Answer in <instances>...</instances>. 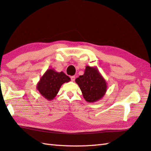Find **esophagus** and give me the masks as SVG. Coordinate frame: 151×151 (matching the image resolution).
I'll list each match as a JSON object with an SVG mask.
<instances>
[{"label":"esophagus","mask_w":151,"mask_h":151,"mask_svg":"<svg viewBox=\"0 0 151 151\" xmlns=\"http://www.w3.org/2000/svg\"><path fill=\"white\" fill-rule=\"evenodd\" d=\"M70 79H71L72 81H75V76H70Z\"/></svg>","instance_id":"34e87169"}]
</instances>
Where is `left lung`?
<instances>
[{"label":"left lung","instance_id":"1","mask_svg":"<svg viewBox=\"0 0 151 151\" xmlns=\"http://www.w3.org/2000/svg\"><path fill=\"white\" fill-rule=\"evenodd\" d=\"M85 100L97 102L104 97L107 91V83L97 67H86L84 73L76 78Z\"/></svg>","mask_w":151,"mask_h":151}]
</instances>
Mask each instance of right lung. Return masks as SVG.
<instances>
[{
	"label": "right lung",
	"instance_id": "right-lung-1",
	"mask_svg": "<svg viewBox=\"0 0 151 151\" xmlns=\"http://www.w3.org/2000/svg\"><path fill=\"white\" fill-rule=\"evenodd\" d=\"M70 81V78L63 72L49 69L37 82L36 88L41 96L48 101H52L57 95L62 85Z\"/></svg>",
	"mask_w": 151,
	"mask_h": 151
}]
</instances>
